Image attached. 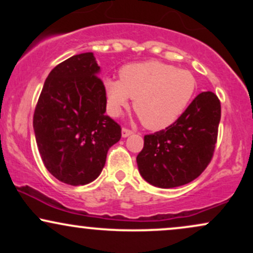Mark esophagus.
Returning <instances> with one entry per match:
<instances>
[{
  "instance_id": "esophagus-1",
  "label": "esophagus",
  "mask_w": 253,
  "mask_h": 253,
  "mask_svg": "<svg viewBox=\"0 0 253 253\" xmlns=\"http://www.w3.org/2000/svg\"><path fill=\"white\" fill-rule=\"evenodd\" d=\"M121 133H123V136H124V138H126V136H128V135H130V134H133V130H132V129L126 128V127H124L123 130H121Z\"/></svg>"
}]
</instances>
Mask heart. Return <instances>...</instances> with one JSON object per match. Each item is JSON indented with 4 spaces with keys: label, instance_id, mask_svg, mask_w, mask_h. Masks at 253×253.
Here are the masks:
<instances>
[{
    "label": "heart",
    "instance_id": "1",
    "mask_svg": "<svg viewBox=\"0 0 253 253\" xmlns=\"http://www.w3.org/2000/svg\"><path fill=\"white\" fill-rule=\"evenodd\" d=\"M119 76L120 81L103 80L108 113L119 117L129 106V98H134V112L151 130L175 123L196 91V80L190 71L156 60L125 65Z\"/></svg>",
    "mask_w": 253,
    "mask_h": 253
}]
</instances>
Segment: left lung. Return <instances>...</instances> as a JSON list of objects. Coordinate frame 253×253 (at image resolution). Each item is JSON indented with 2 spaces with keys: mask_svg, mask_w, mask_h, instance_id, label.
<instances>
[{
  "mask_svg": "<svg viewBox=\"0 0 253 253\" xmlns=\"http://www.w3.org/2000/svg\"><path fill=\"white\" fill-rule=\"evenodd\" d=\"M221 104L214 92L203 91L165 129L144 136L136 156L140 175L150 184L175 188L197 178L213 158Z\"/></svg>",
  "mask_w": 253,
  "mask_h": 253,
  "instance_id": "8db88e82",
  "label": "left lung"
}]
</instances>
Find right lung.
<instances>
[{
	"instance_id": "1",
	"label": "right lung",
	"mask_w": 253,
	"mask_h": 253,
	"mask_svg": "<svg viewBox=\"0 0 253 253\" xmlns=\"http://www.w3.org/2000/svg\"><path fill=\"white\" fill-rule=\"evenodd\" d=\"M100 66L91 52L58 64L43 83L33 117L42 163L58 181L84 185L100 176L121 127L106 113Z\"/></svg>"
}]
</instances>
